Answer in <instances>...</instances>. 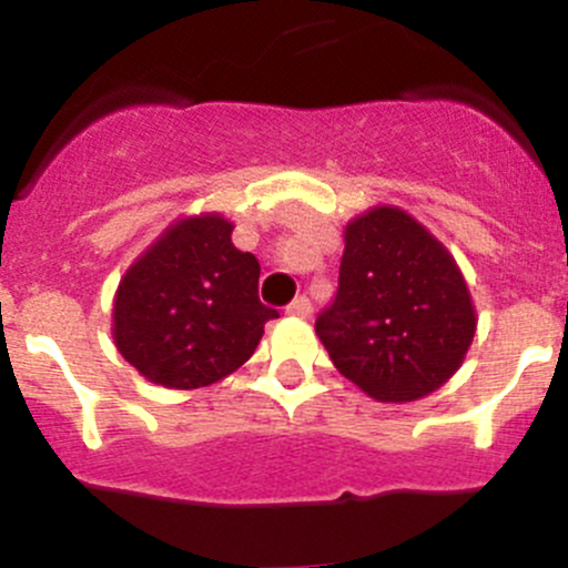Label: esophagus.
Listing matches in <instances>:
<instances>
[{
    "instance_id": "34e87169",
    "label": "esophagus",
    "mask_w": 568,
    "mask_h": 568,
    "mask_svg": "<svg viewBox=\"0 0 568 568\" xmlns=\"http://www.w3.org/2000/svg\"><path fill=\"white\" fill-rule=\"evenodd\" d=\"M287 315H293V318H310L312 315L310 298H304V295H301V298H295L293 304L287 306Z\"/></svg>"
}]
</instances>
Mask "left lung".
<instances>
[{
    "mask_svg": "<svg viewBox=\"0 0 568 568\" xmlns=\"http://www.w3.org/2000/svg\"><path fill=\"white\" fill-rule=\"evenodd\" d=\"M341 287L315 321L346 379L377 403H414L459 372L476 306L454 253L397 205L343 227Z\"/></svg>",
    "mask_w": 568,
    "mask_h": 568,
    "instance_id": "8db88e82",
    "label": "left lung"
}]
</instances>
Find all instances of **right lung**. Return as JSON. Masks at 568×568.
<instances>
[{
    "instance_id": "add662e5",
    "label": "right lung",
    "mask_w": 568,
    "mask_h": 568,
    "mask_svg": "<svg viewBox=\"0 0 568 568\" xmlns=\"http://www.w3.org/2000/svg\"><path fill=\"white\" fill-rule=\"evenodd\" d=\"M220 211L171 222L114 290L112 341L154 386L194 392L236 372L278 312L258 301V258Z\"/></svg>"
}]
</instances>
